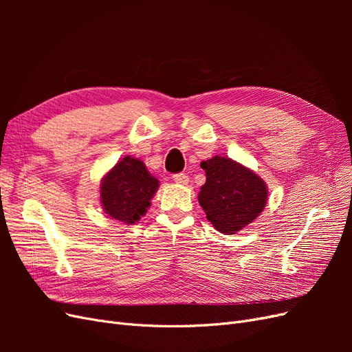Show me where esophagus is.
Returning a JSON list of instances; mask_svg holds the SVG:
<instances>
[{
    "label": "esophagus",
    "instance_id": "esophagus-1",
    "mask_svg": "<svg viewBox=\"0 0 352 352\" xmlns=\"http://www.w3.org/2000/svg\"><path fill=\"white\" fill-rule=\"evenodd\" d=\"M173 182L177 185H188L189 177L185 173H179V175L173 176Z\"/></svg>",
    "mask_w": 352,
    "mask_h": 352
}]
</instances>
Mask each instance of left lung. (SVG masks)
<instances>
[{
    "mask_svg": "<svg viewBox=\"0 0 352 352\" xmlns=\"http://www.w3.org/2000/svg\"><path fill=\"white\" fill-rule=\"evenodd\" d=\"M201 168L206 170V184L198 194L199 206L220 233L235 235L267 206V185L254 170L220 155L202 162Z\"/></svg>",
    "mask_w": 352,
    "mask_h": 352,
    "instance_id": "left-lung-1",
    "label": "left lung"
}]
</instances>
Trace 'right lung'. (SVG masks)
<instances>
[{
    "label": "right lung",
    "mask_w": 352,
    "mask_h": 352,
    "mask_svg": "<svg viewBox=\"0 0 352 352\" xmlns=\"http://www.w3.org/2000/svg\"><path fill=\"white\" fill-rule=\"evenodd\" d=\"M158 186V179L148 172L144 162L126 155L101 179V207L109 217L135 225L146 214Z\"/></svg>",
    "instance_id": "add662e5"
}]
</instances>
